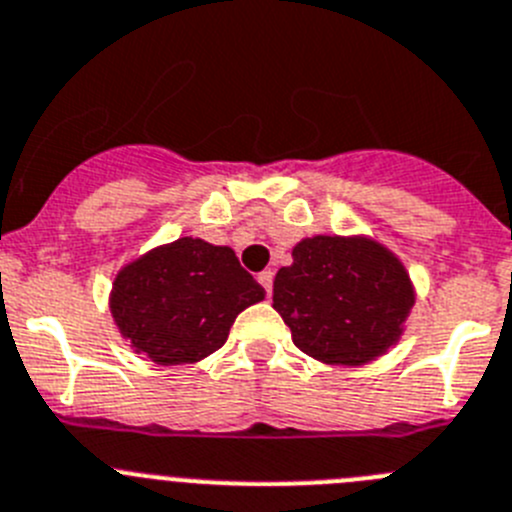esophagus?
<instances>
[{
	"instance_id": "esophagus-1",
	"label": "esophagus",
	"mask_w": 512,
	"mask_h": 512,
	"mask_svg": "<svg viewBox=\"0 0 512 512\" xmlns=\"http://www.w3.org/2000/svg\"><path fill=\"white\" fill-rule=\"evenodd\" d=\"M259 284H261V287H264L266 294H271V287H274V271H269V269L261 271V274H259Z\"/></svg>"
}]
</instances>
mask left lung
<instances>
[{
  "mask_svg": "<svg viewBox=\"0 0 512 512\" xmlns=\"http://www.w3.org/2000/svg\"><path fill=\"white\" fill-rule=\"evenodd\" d=\"M274 279V309L302 353L363 365L401 337L414 287L401 261L370 238L314 236Z\"/></svg>",
  "mask_w": 512,
  "mask_h": 512,
  "instance_id": "left-lung-1",
  "label": "left lung"
}]
</instances>
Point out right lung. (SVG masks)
<instances>
[{"mask_svg": "<svg viewBox=\"0 0 512 512\" xmlns=\"http://www.w3.org/2000/svg\"><path fill=\"white\" fill-rule=\"evenodd\" d=\"M261 299L264 289L233 248L177 238L119 271L111 314L137 353L182 365L223 348L238 312Z\"/></svg>", "mask_w": 512, "mask_h": 512, "instance_id": "obj_1", "label": "right lung"}]
</instances>
